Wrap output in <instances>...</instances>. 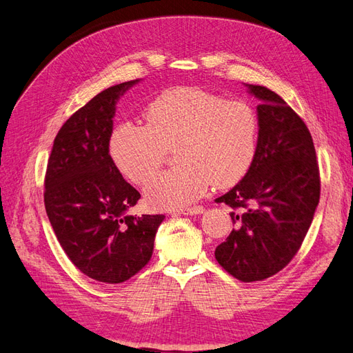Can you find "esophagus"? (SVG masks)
Instances as JSON below:
<instances>
[{"label":"esophagus","mask_w":353,"mask_h":353,"mask_svg":"<svg viewBox=\"0 0 353 353\" xmlns=\"http://www.w3.org/2000/svg\"><path fill=\"white\" fill-rule=\"evenodd\" d=\"M179 214L183 215H196V214H202L203 208L202 206H193V208H184V209H178Z\"/></svg>","instance_id":"34e87169"}]
</instances>
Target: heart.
<instances>
[{
	"label": "heart",
	"mask_w": 353,
	"mask_h": 353,
	"mask_svg": "<svg viewBox=\"0 0 353 353\" xmlns=\"http://www.w3.org/2000/svg\"><path fill=\"white\" fill-rule=\"evenodd\" d=\"M145 126L125 121L110 137V156L120 174L144 185L165 165L168 151L179 163L145 190L154 208H184L209 185L227 188L250 170L259 141V117L242 99H224L200 88L168 89L151 101Z\"/></svg>",
	"instance_id": "1"
}]
</instances>
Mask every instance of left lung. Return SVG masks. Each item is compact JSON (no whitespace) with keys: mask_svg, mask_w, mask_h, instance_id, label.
<instances>
[{"mask_svg":"<svg viewBox=\"0 0 353 353\" xmlns=\"http://www.w3.org/2000/svg\"><path fill=\"white\" fill-rule=\"evenodd\" d=\"M261 99L252 165L239 184L215 199L233 209L234 228L215 259L233 278L256 282L288 265L319 203L321 176L307 126L279 94L250 84Z\"/></svg>","mask_w":353,"mask_h":353,"instance_id":"1","label":"left lung"}]
</instances>
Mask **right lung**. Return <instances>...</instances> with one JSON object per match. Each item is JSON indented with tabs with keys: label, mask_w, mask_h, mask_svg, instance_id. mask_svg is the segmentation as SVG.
I'll list each match as a JSON object with an SVG mask.
<instances>
[{
	"label": "right lung",
	"mask_w": 353,
	"mask_h": 353,
	"mask_svg": "<svg viewBox=\"0 0 353 353\" xmlns=\"http://www.w3.org/2000/svg\"><path fill=\"white\" fill-rule=\"evenodd\" d=\"M138 80L98 93L63 123L44 176V206L66 256L89 278L121 283L145 268L165 215H128L141 194L110 156L116 102Z\"/></svg>",
	"instance_id": "add662e5"
}]
</instances>
